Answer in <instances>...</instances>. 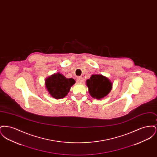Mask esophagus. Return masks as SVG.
Instances as JSON below:
<instances>
[{
	"mask_svg": "<svg viewBox=\"0 0 157 157\" xmlns=\"http://www.w3.org/2000/svg\"><path fill=\"white\" fill-rule=\"evenodd\" d=\"M83 81V78H82L81 76H78L77 77V79H76V82L78 83H81Z\"/></svg>",
	"mask_w": 157,
	"mask_h": 157,
	"instance_id": "1",
	"label": "esophagus"
}]
</instances>
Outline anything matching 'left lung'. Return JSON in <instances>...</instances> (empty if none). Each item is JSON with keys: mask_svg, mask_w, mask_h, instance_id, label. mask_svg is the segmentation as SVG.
<instances>
[{"mask_svg": "<svg viewBox=\"0 0 157 157\" xmlns=\"http://www.w3.org/2000/svg\"><path fill=\"white\" fill-rule=\"evenodd\" d=\"M89 92L92 97L101 99L106 96L112 88V83L101 75H93L86 81Z\"/></svg>", "mask_w": 157, "mask_h": 157, "instance_id": "1", "label": "left lung"}]
</instances>
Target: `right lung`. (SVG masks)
Returning <instances> with one entry per match:
<instances>
[{"label": "right lung", "mask_w": 157, "mask_h": 157, "mask_svg": "<svg viewBox=\"0 0 157 157\" xmlns=\"http://www.w3.org/2000/svg\"><path fill=\"white\" fill-rule=\"evenodd\" d=\"M75 83L72 78L67 79L59 73L51 75L45 81L46 89L50 95L56 99L65 97L71 87Z\"/></svg>", "instance_id": "add662e5"}]
</instances>
